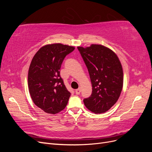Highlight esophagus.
I'll return each instance as SVG.
<instances>
[{"label":"esophagus","instance_id":"1","mask_svg":"<svg viewBox=\"0 0 152 152\" xmlns=\"http://www.w3.org/2000/svg\"><path fill=\"white\" fill-rule=\"evenodd\" d=\"M80 92H81V89H80V88H79V89H75V94H77V95L80 94Z\"/></svg>","mask_w":152,"mask_h":152}]
</instances>
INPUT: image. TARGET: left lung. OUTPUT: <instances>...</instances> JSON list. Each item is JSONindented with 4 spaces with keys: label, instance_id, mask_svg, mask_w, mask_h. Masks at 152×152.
Returning a JSON list of instances; mask_svg holds the SVG:
<instances>
[{
    "label": "left lung",
    "instance_id": "obj_1",
    "mask_svg": "<svg viewBox=\"0 0 152 152\" xmlns=\"http://www.w3.org/2000/svg\"><path fill=\"white\" fill-rule=\"evenodd\" d=\"M88 70L92 94L84 99L86 108L95 113L107 112L115 104L123 87V70L113 51L102 45L78 47Z\"/></svg>",
    "mask_w": 152,
    "mask_h": 152
}]
</instances>
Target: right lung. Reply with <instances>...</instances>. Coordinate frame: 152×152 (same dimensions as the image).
I'll return each mask as SVG.
<instances>
[{
	"label": "right lung",
	"instance_id": "obj_1",
	"mask_svg": "<svg viewBox=\"0 0 152 152\" xmlns=\"http://www.w3.org/2000/svg\"><path fill=\"white\" fill-rule=\"evenodd\" d=\"M74 47L61 44L45 45L31 61L28 84L30 94L36 106L50 114L59 113L66 107L71 93L60 76L61 64Z\"/></svg>",
	"mask_w": 152,
	"mask_h": 152
}]
</instances>
